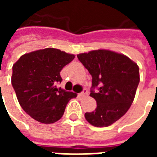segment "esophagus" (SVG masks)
I'll use <instances>...</instances> for the list:
<instances>
[{
	"mask_svg": "<svg viewBox=\"0 0 157 157\" xmlns=\"http://www.w3.org/2000/svg\"><path fill=\"white\" fill-rule=\"evenodd\" d=\"M79 95L81 96V97H85V96H87L88 95V91H87L86 89H84V90H83V91H82Z\"/></svg>",
	"mask_w": 157,
	"mask_h": 157,
	"instance_id": "esophagus-1",
	"label": "esophagus"
}]
</instances>
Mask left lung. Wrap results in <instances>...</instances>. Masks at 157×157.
Listing matches in <instances>:
<instances>
[{
  "label": "left lung",
  "instance_id": "8db88e82",
  "mask_svg": "<svg viewBox=\"0 0 157 157\" xmlns=\"http://www.w3.org/2000/svg\"><path fill=\"white\" fill-rule=\"evenodd\" d=\"M77 58L92 75L90 96L97 101V109L86 113V119L96 127H108L124 115L134 101L140 82L138 65L125 55L105 49Z\"/></svg>",
  "mask_w": 157,
  "mask_h": 157
}]
</instances>
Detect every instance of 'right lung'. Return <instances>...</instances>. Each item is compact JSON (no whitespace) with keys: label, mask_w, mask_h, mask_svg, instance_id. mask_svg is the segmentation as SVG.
<instances>
[{"label":"right lung","mask_w":157,"mask_h":157,"mask_svg":"<svg viewBox=\"0 0 157 157\" xmlns=\"http://www.w3.org/2000/svg\"><path fill=\"white\" fill-rule=\"evenodd\" d=\"M75 58L54 48H47L21 56L12 66V85L22 109L33 119L52 124L60 119L65 107L76 94L57 84L60 71Z\"/></svg>","instance_id":"add662e5"}]
</instances>
